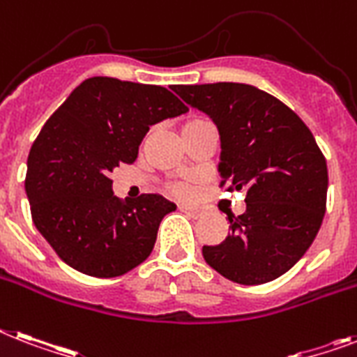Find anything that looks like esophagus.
I'll list each match as a JSON object with an SVG mask.
<instances>
[{"instance_id":"34e87169","label":"esophagus","mask_w":357,"mask_h":357,"mask_svg":"<svg viewBox=\"0 0 357 357\" xmlns=\"http://www.w3.org/2000/svg\"><path fill=\"white\" fill-rule=\"evenodd\" d=\"M181 211L187 214H190V216H194V218H199V216L204 214V208L194 207V205H181Z\"/></svg>"}]
</instances>
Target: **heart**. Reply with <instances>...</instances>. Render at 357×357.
I'll return each instance as SVG.
<instances>
[{
    "instance_id": "obj_1",
    "label": "heart",
    "mask_w": 357,
    "mask_h": 357,
    "mask_svg": "<svg viewBox=\"0 0 357 357\" xmlns=\"http://www.w3.org/2000/svg\"><path fill=\"white\" fill-rule=\"evenodd\" d=\"M204 123V119H190V121H187L183 126V133H187L188 130H192L194 126H198V124ZM170 190H172V194H176V196H185V194H188V188L185 187V185H172L170 187Z\"/></svg>"
}]
</instances>
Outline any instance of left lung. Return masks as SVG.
I'll return each instance as SVG.
<instances>
[{"mask_svg": "<svg viewBox=\"0 0 357 357\" xmlns=\"http://www.w3.org/2000/svg\"><path fill=\"white\" fill-rule=\"evenodd\" d=\"M220 132V176L245 188V213L229 214V234L204 245L205 262L233 282L255 286L294 268L323 224L328 169L310 128L279 98L236 82L174 86Z\"/></svg>", "mask_w": 357, "mask_h": 357, "instance_id": "8db88e82", "label": "left lung"}]
</instances>
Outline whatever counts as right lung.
<instances>
[{
	"label": "right lung",
	"instance_id": "1",
	"mask_svg": "<svg viewBox=\"0 0 357 357\" xmlns=\"http://www.w3.org/2000/svg\"><path fill=\"white\" fill-rule=\"evenodd\" d=\"M187 109L161 86L93 77L47 119L29 152L25 192L34 225L68 266L109 279L149 259L176 205L159 194L117 198L109 176L135 161L152 124Z\"/></svg>",
	"mask_w": 357,
	"mask_h": 357
}]
</instances>
